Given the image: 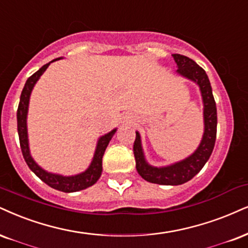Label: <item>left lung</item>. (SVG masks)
I'll return each instance as SVG.
<instances>
[{"label": "left lung", "instance_id": "1", "mask_svg": "<svg viewBox=\"0 0 248 248\" xmlns=\"http://www.w3.org/2000/svg\"><path fill=\"white\" fill-rule=\"evenodd\" d=\"M172 57L178 66L176 72L194 81L200 88L203 102L204 131L202 140L193 154L170 166L160 168L153 167L146 161L140 134L139 132H136L133 153L136 157L137 171L145 180L160 185H182L193 178L199 171L202 169L212 155L214 146H215L216 129H217V110H216L212 86H210V81L206 71L201 66H199L193 60L188 59L184 55L172 54Z\"/></svg>", "mask_w": 248, "mask_h": 248}]
</instances>
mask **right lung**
<instances>
[{"instance_id": "1", "label": "right lung", "mask_w": 248, "mask_h": 248, "mask_svg": "<svg viewBox=\"0 0 248 248\" xmlns=\"http://www.w3.org/2000/svg\"><path fill=\"white\" fill-rule=\"evenodd\" d=\"M57 60L60 59L53 60L51 62L45 64L42 68H40L35 73H33V75L26 80L25 86H24L23 91H21L19 106H18L17 110V127L18 136H19L21 153H23L24 160H25L30 169L32 170L42 182L46 183L47 185H49L50 187L59 189V191L62 192H66V193H70V192H77L90 187V186L94 185L97 182L101 173H102L103 154H105L107 146H108L109 141L111 140L112 137H114V134L117 129H114L112 131H110L109 133L105 134V136L100 137V139L97 140V145L95 148V153H94L93 160H92L90 167H88L84 172L78 173V175L75 176H62L57 175V173L48 172V171L44 170L41 167L38 166V163L33 160V157L31 156L30 154L29 137H27V111H29L30 96L31 93H32L33 87H34L36 81L39 80V78L42 76V73L47 70L50 63H53Z\"/></svg>"}]
</instances>
